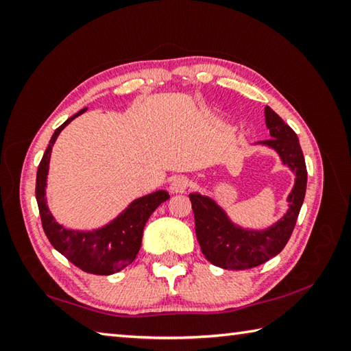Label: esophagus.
<instances>
[{
	"instance_id": "obj_1",
	"label": "esophagus",
	"mask_w": 351,
	"mask_h": 351,
	"mask_svg": "<svg viewBox=\"0 0 351 351\" xmlns=\"http://www.w3.org/2000/svg\"><path fill=\"white\" fill-rule=\"evenodd\" d=\"M190 187V180L187 176H176L170 182V191L171 193H185Z\"/></svg>"
}]
</instances>
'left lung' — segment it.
I'll return each instance as SVG.
<instances>
[{
    "label": "left lung",
    "mask_w": 351,
    "mask_h": 351,
    "mask_svg": "<svg viewBox=\"0 0 351 351\" xmlns=\"http://www.w3.org/2000/svg\"><path fill=\"white\" fill-rule=\"evenodd\" d=\"M264 113L271 138L261 143L274 149L282 162L295 173L287 214L264 230L243 229L230 221L225 210L211 197L199 193L190 195L200 250L213 265L225 270H247L280 253L293 234L306 193L308 171L297 134L270 107H265Z\"/></svg>",
    "instance_id": "1"
}]
</instances>
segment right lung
Returning a JSON list of instances; mask_svg holds the SVG:
<instances>
[{
	"label": "right lung",
	"mask_w": 351,
	"mask_h": 351,
	"mask_svg": "<svg viewBox=\"0 0 351 351\" xmlns=\"http://www.w3.org/2000/svg\"><path fill=\"white\" fill-rule=\"evenodd\" d=\"M86 110L87 108H83L77 114L69 117L52 134L47 151L42 156L39 169H37L36 200L37 206H39L43 230L49 243L54 245V249L86 273L108 276L121 271L122 268L130 265L136 259L147 219L170 196L167 191L158 190L147 196L138 197L113 221L95 230L83 232V230H72L58 225L49 213L47 199H45L51 151L58 134L62 132L64 126L71 123L77 116L83 114Z\"/></svg>",
	"instance_id": "1"
}]
</instances>
